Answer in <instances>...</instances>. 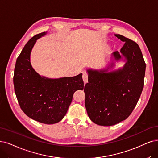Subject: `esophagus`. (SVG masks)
Wrapping results in <instances>:
<instances>
[{
  "label": "esophagus",
  "mask_w": 158,
  "mask_h": 158,
  "mask_svg": "<svg viewBox=\"0 0 158 158\" xmlns=\"http://www.w3.org/2000/svg\"><path fill=\"white\" fill-rule=\"evenodd\" d=\"M83 79L85 84H86L88 81V73H87L86 72H83Z\"/></svg>",
  "instance_id": "esophagus-1"
}]
</instances>
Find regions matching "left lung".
<instances>
[{"mask_svg":"<svg viewBox=\"0 0 158 158\" xmlns=\"http://www.w3.org/2000/svg\"><path fill=\"white\" fill-rule=\"evenodd\" d=\"M125 42L113 58L118 61L124 57V67L108 72L106 69H89L85 86V107L90 119L103 126H113L126 120L135 107L141 96L146 64L138 44L120 34H114ZM114 63H111V66Z\"/></svg>","mask_w":158,"mask_h":158,"instance_id":"1","label":"left lung"}]
</instances>
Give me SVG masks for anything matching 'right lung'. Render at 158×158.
<instances>
[{
	"instance_id": "obj_1",
	"label": "right lung",
	"mask_w": 158,
	"mask_h": 158,
	"mask_svg": "<svg viewBox=\"0 0 158 158\" xmlns=\"http://www.w3.org/2000/svg\"><path fill=\"white\" fill-rule=\"evenodd\" d=\"M47 33L33 36L17 57L14 75L15 93L21 109L34 120L46 124L60 121L71 104L73 93L84 89L82 73L74 77L48 79L32 68L31 52L36 40Z\"/></svg>"
}]
</instances>
